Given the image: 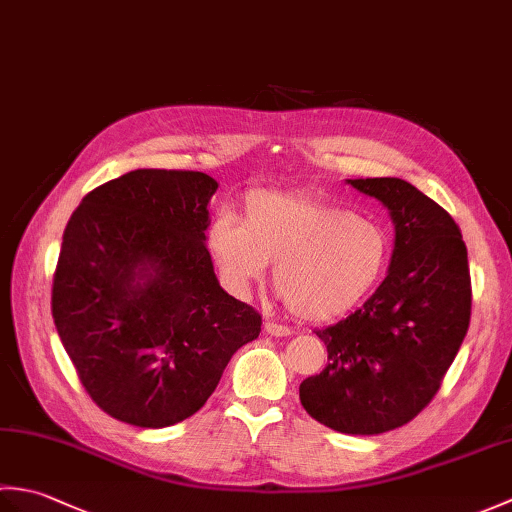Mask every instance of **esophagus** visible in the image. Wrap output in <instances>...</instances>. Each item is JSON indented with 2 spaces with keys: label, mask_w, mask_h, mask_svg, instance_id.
Masks as SVG:
<instances>
[{
  "label": "esophagus",
  "mask_w": 512,
  "mask_h": 512,
  "mask_svg": "<svg viewBox=\"0 0 512 512\" xmlns=\"http://www.w3.org/2000/svg\"><path fill=\"white\" fill-rule=\"evenodd\" d=\"M264 332L270 334V336H290L292 330L288 328V325H281V323H275V321H266L264 323Z\"/></svg>",
  "instance_id": "esophagus-1"
}]
</instances>
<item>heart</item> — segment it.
I'll use <instances>...</instances> for the list:
<instances>
[{"mask_svg": "<svg viewBox=\"0 0 512 512\" xmlns=\"http://www.w3.org/2000/svg\"><path fill=\"white\" fill-rule=\"evenodd\" d=\"M209 250L237 295L275 264V288L301 319L330 321L361 303L389 262V239L374 220L314 195L253 191L242 217L220 215Z\"/></svg>", "mask_w": 512, "mask_h": 512, "instance_id": "b5f03b06", "label": "heart"}]
</instances>
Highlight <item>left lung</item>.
I'll return each instance as SVG.
<instances>
[{
  "instance_id": "left-lung-1",
  "label": "left lung",
  "mask_w": 512,
  "mask_h": 512,
  "mask_svg": "<svg viewBox=\"0 0 512 512\" xmlns=\"http://www.w3.org/2000/svg\"><path fill=\"white\" fill-rule=\"evenodd\" d=\"M387 206L394 253L363 308L317 330L328 365L299 387L325 427L376 436L413 420L442 385L471 321L469 257L458 224L400 178L347 180Z\"/></svg>"
}]
</instances>
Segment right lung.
I'll return each instance as SVG.
<instances>
[{"label": "right lung", "instance_id": "right-lung-1", "mask_svg": "<svg viewBox=\"0 0 512 512\" xmlns=\"http://www.w3.org/2000/svg\"><path fill=\"white\" fill-rule=\"evenodd\" d=\"M215 191L202 171L136 169L85 195L65 226L54 325L90 398L134 427L193 416L262 332L215 277Z\"/></svg>", "mask_w": 512, "mask_h": 512}]
</instances>
